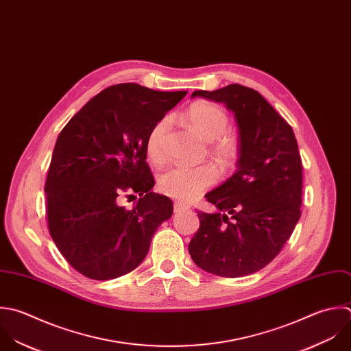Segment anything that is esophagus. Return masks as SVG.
Wrapping results in <instances>:
<instances>
[{"mask_svg": "<svg viewBox=\"0 0 351 351\" xmlns=\"http://www.w3.org/2000/svg\"><path fill=\"white\" fill-rule=\"evenodd\" d=\"M189 208H190V206L186 205V204H183V202H179V201H175V202H173V210H175L176 213L183 212V210H187Z\"/></svg>", "mask_w": 351, "mask_h": 351, "instance_id": "34e87169", "label": "esophagus"}]
</instances>
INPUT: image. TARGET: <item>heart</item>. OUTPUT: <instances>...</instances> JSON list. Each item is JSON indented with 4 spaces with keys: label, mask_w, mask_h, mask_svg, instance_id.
<instances>
[{
    "label": "heart",
    "mask_w": 351,
    "mask_h": 351,
    "mask_svg": "<svg viewBox=\"0 0 351 351\" xmlns=\"http://www.w3.org/2000/svg\"><path fill=\"white\" fill-rule=\"evenodd\" d=\"M187 124L205 141H209V154L224 168L235 164L239 154L237 138L227 132L230 119L226 110L212 102H194L184 114ZM168 131V120H158L147 134L146 154L147 158L160 165L165 161L164 141ZM217 180V171L210 164L199 167L176 165L168 168L158 178V189L162 194L179 199L191 201Z\"/></svg>",
    "instance_id": "1"
}]
</instances>
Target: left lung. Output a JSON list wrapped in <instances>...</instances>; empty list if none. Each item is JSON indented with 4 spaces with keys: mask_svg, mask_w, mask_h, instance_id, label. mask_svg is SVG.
I'll return each mask as SVG.
<instances>
[{
    "mask_svg": "<svg viewBox=\"0 0 351 351\" xmlns=\"http://www.w3.org/2000/svg\"><path fill=\"white\" fill-rule=\"evenodd\" d=\"M191 97L223 102L238 123V169L205 195L216 213L198 210L190 241L204 271L241 278L267 267L291 237L302 205V161L291 125L256 90L228 84Z\"/></svg>",
    "mask_w": 351,
    "mask_h": 351,
    "instance_id": "obj_1",
    "label": "left lung"
}]
</instances>
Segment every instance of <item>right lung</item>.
I'll use <instances>...</instances> for the list:
<instances>
[{
    "label": "right lung",
    "mask_w": 351,
    "mask_h": 351,
    "mask_svg": "<svg viewBox=\"0 0 351 351\" xmlns=\"http://www.w3.org/2000/svg\"><path fill=\"white\" fill-rule=\"evenodd\" d=\"M187 91L120 83L93 97L61 130L49 167L46 219L53 242L79 274L109 280L135 269L172 201L150 191L146 138ZM134 192L132 210L119 205Z\"/></svg>",
    "instance_id": "add662e5"
}]
</instances>
